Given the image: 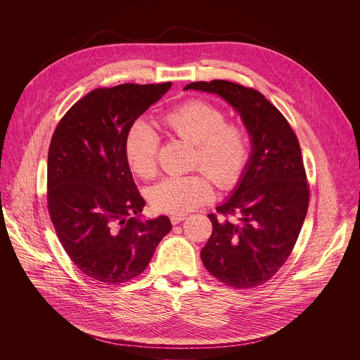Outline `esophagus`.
<instances>
[{"mask_svg":"<svg viewBox=\"0 0 360 360\" xmlns=\"http://www.w3.org/2000/svg\"><path fill=\"white\" fill-rule=\"evenodd\" d=\"M186 218V215H172L169 219H171V222H172V225H178L179 222H182L184 219Z\"/></svg>","mask_w":360,"mask_h":360,"instance_id":"34e87169","label":"esophagus"}]
</instances>
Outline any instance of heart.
I'll return each mask as SVG.
<instances>
[{
	"label": "heart",
	"mask_w": 360,
	"mask_h": 360,
	"mask_svg": "<svg viewBox=\"0 0 360 360\" xmlns=\"http://www.w3.org/2000/svg\"><path fill=\"white\" fill-rule=\"evenodd\" d=\"M165 127L178 138L193 143L189 175L164 178L149 192L152 207L160 212L181 215L214 196L212 182L221 189L235 188L243 178L249 157L248 129L238 121H228L222 108L203 99H191L162 118ZM125 158L131 169L149 179L158 172L160 135L145 121H135L125 135Z\"/></svg>",
	"instance_id": "heart-1"
}]
</instances>
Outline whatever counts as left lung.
Here are the masks:
<instances>
[{
	"label": "left lung",
	"mask_w": 360,
	"mask_h": 360,
	"mask_svg": "<svg viewBox=\"0 0 360 360\" xmlns=\"http://www.w3.org/2000/svg\"><path fill=\"white\" fill-rule=\"evenodd\" d=\"M185 89L226 99L240 114L253 146L235 193L208 215L212 233L200 250L202 262L226 286H261L290 256L309 207L299 141L259 91L224 79L191 82Z\"/></svg>",
	"instance_id": "left-lung-1"
}]
</instances>
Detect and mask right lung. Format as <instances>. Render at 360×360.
I'll list each match as a JSON object with an SVG mask.
<instances>
[{"mask_svg": "<svg viewBox=\"0 0 360 360\" xmlns=\"http://www.w3.org/2000/svg\"><path fill=\"white\" fill-rule=\"evenodd\" d=\"M172 82L101 86L60 120L48 149L46 205L75 266L102 285L141 275L172 229L167 217L138 219L141 196L125 158V135Z\"/></svg>", "mask_w": 360, "mask_h": 360, "instance_id": "right-lung-1", "label": "right lung"}]
</instances>
